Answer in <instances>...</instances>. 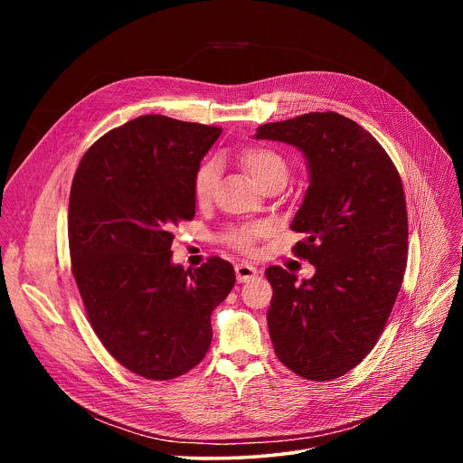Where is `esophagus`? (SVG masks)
<instances>
[{
  "mask_svg": "<svg viewBox=\"0 0 463 463\" xmlns=\"http://www.w3.org/2000/svg\"><path fill=\"white\" fill-rule=\"evenodd\" d=\"M234 271H236L238 282H249V280H252V279L258 277V269L252 268L250 263H243V261H241V263H236Z\"/></svg>",
  "mask_w": 463,
  "mask_h": 463,
  "instance_id": "34e87169",
  "label": "esophagus"
}]
</instances>
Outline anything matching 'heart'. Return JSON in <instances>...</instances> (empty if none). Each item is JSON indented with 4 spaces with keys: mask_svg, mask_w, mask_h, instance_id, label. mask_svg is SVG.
I'll use <instances>...</instances> for the list:
<instances>
[{
    "mask_svg": "<svg viewBox=\"0 0 463 463\" xmlns=\"http://www.w3.org/2000/svg\"><path fill=\"white\" fill-rule=\"evenodd\" d=\"M238 161L258 186H263L275 177H284V179L288 177L286 159L279 152L268 146L245 145L238 152ZM218 174H220V166L216 161H205L195 168L192 175V195L197 205H205L213 200ZM268 232H269V227L266 223L254 222V223L229 227L227 231H223L220 240L229 249H234L241 254H252L256 250V243Z\"/></svg>",
    "mask_w": 463,
    "mask_h": 463,
    "instance_id": "1",
    "label": "heart"
}]
</instances>
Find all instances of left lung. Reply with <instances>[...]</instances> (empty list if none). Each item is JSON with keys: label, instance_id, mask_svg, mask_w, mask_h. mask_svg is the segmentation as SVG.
Segmentation results:
<instances>
[{"label": "left lung", "instance_id": "left-lung-1", "mask_svg": "<svg viewBox=\"0 0 463 463\" xmlns=\"http://www.w3.org/2000/svg\"><path fill=\"white\" fill-rule=\"evenodd\" d=\"M256 139L302 150L309 186L291 229L293 254L317 268L309 280L266 271L273 298L269 335L282 364L309 381H332L375 346L403 284L409 250L398 168L363 126L335 111L261 124Z\"/></svg>", "mask_w": 463, "mask_h": 463}]
</instances>
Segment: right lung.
<instances>
[{"label": "right lung", "mask_w": 463, "mask_h": 463, "mask_svg": "<svg viewBox=\"0 0 463 463\" xmlns=\"http://www.w3.org/2000/svg\"><path fill=\"white\" fill-rule=\"evenodd\" d=\"M222 128L143 115L109 129L71 184V271L93 332L129 372L168 381L200 364L211 315L234 288L223 258L184 271L174 227L195 214L192 175Z\"/></svg>", "instance_id": "right-lung-1"}]
</instances>
